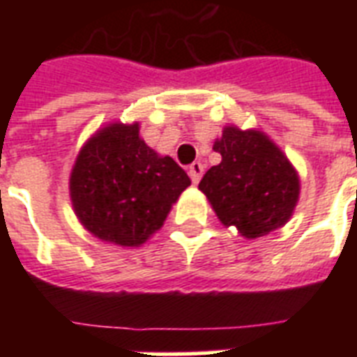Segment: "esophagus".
<instances>
[{"label": "esophagus", "instance_id": "obj_1", "mask_svg": "<svg viewBox=\"0 0 357 357\" xmlns=\"http://www.w3.org/2000/svg\"><path fill=\"white\" fill-rule=\"evenodd\" d=\"M202 174H204V165L200 161H195L192 165L189 167V176L192 179V183H198L202 179Z\"/></svg>", "mask_w": 357, "mask_h": 357}]
</instances>
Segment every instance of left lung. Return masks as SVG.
Wrapping results in <instances>:
<instances>
[{"label": "left lung", "mask_w": 357, "mask_h": 357, "mask_svg": "<svg viewBox=\"0 0 357 357\" xmlns=\"http://www.w3.org/2000/svg\"><path fill=\"white\" fill-rule=\"evenodd\" d=\"M213 150L222 155L198 189L224 226L257 238L287 222L298 202V176L274 142L259 131L224 128Z\"/></svg>", "instance_id": "obj_1"}]
</instances>
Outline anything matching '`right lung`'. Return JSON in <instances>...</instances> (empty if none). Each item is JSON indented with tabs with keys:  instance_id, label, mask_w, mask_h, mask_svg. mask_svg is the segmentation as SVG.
Segmentation results:
<instances>
[{
	"instance_id": "add662e5",
	"label": "right lung",
	"mask_w": 357,
	"mask_h": 357,
	"mask_svg": "<svg viewBox=\"0 0 357 357\" xmlns=\"http://www.w3.org/2000/svg\"><path fill=\"white\" fill-rule=\"evenodd\" d=\"M189 185L172 157H159L146 146L139 123H111L77 155L70 196L91 234L120 246H139L161 228Z\"/></svg>"
}]
</instances>
